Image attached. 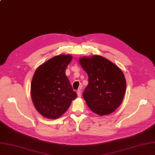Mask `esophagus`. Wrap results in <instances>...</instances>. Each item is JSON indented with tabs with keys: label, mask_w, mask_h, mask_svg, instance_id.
<instances>
[{
	"label": "esophagus",
	"mask_w": 155,
	"mask_h": 155,
	"mask_svg": "<svg viewBox=\"0 0 155 155\" xmlns=\"http://www.w3.org/2000/svg\"><path fill=\"white\" fill-rule=\"evenodd\" d=\"M77 94H78V97H81V91L80 90H78L77 91Z\"/></svg>",
	"instance_id": "obj_1"
}]
</instances>
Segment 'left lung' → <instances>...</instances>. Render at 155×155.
Masks as SVG:
<instances>
[{"label":"left lung","mask_w":155,"mask_h":155,"mask_svg":"<svg viewBox=\"0 0 155 155\" xmlns=\"http://www.w3.org/2000/svg\"><path fill=\"white\" fill-rule=\"evenodd\" d=\"M80 64L88 75L83 96L89 108L99 116L110 114L122 104L126 89L122 71L99 55L80 58Z\"/></svg>","instance_id":"1"}]
</instances>
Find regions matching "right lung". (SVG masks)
<instances>
[{"label": "right lung", "mask_w": 155, "mask_h": 155, "mask_svg": "<svg viewBox=\"0 0 155 155\" xmlns=\"http://www.w3.org/2000/svg\"><path fill=\"white\" fill-rule=\"evenodd\" d=\"M71 60L70 54L55 56L40 65L34 73L31 99L36 110L45 118H60L77 97L65 74Z\"/></svg>", "instance_id": "1"}]
</instances>
